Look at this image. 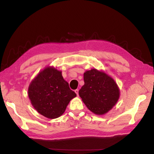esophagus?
<instances>
[{"label":"esophagus","instance_id":"esophagus-1","mask_svg":"<svg viewBox=\"0 0 154 154\" xmlns=\"http://www.w3.org/2000/svg\"><path fill=\"white\" fill-rule=\"evenodd\" d=\"M75 93L77 94V96H78V95H79V90H78V89H76V90H75Z\"/></svg>","mask_w":154,"mask_h":154}]
</instances>
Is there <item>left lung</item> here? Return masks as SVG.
Wrapping results in <instances>:
<instances>
[{"label":"left lung","mask_w":154,"mask_h":154,"mask_svg":"<svg viewBox=\"0 0 154 154\" xmlns=\"http://www.w3.org/2000/svg\"><path fill=\"white\" fill-rule=\"evenodd\" d=\"M85 84L79 91L83 102L91 112L103 115L117 103L120 89L112 77L105 72L92 69L83 75Z\"/></svg>","instance_id":"obj_1"}]
</instances>
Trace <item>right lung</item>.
Returning <instances> with one entry per match:
<instances>
[{"label": "right lung", "instance_id": "right-lung-1", "mask_svg": "<svg viewBox=\"0 0 154 154\" xmlns=\"http://www.w3.org/2000/svg\"><path fill=\"white\" fill-rule=\"evenodd\" d=\"M76 96L64 80L61 71L53 66L39 72L28 87L32 106L38 113L50 119L61 116L70 100Z\"/></svg>", "mask_w": 154, "mask_h": 154}]
</instances>
